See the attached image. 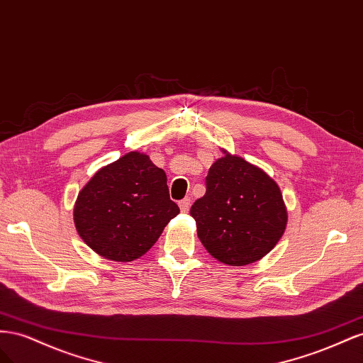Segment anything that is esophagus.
Listing matches in <instances>:
<instances>
[{
    "label": "esophagus",
    "instance_id": "34e87169",
    "mask_svg": "<svg viewBox=\"0 0 363 363\" xmlns=\"http://www.w3.org/2000/svg\"><path fill=\"white\" fill-rule=\"evenodd\" d=\"M190 205H191V199L190 198H185L179 202V208L182 213H187L190 210Z\"/></svg>",
    "mask_w": 363,
    "mask_h": 363
}]
</instances>
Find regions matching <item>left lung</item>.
Listing matches in <instances>:
<instances>
[{
	"label": "left lung",
	"instance_id": "left-lung-1",
	"mask_svg": "<svg viewBox=\"0 0 363 363\" xmlns=\"http://www.w3.org/2000/svg\"><path fill=\"white\" fill-rule=\"evenodd\" d=\"M206 174V191L191 205L198 237L217 260L258 262L281 239L287 210L277 182L257 165L223 150Z\"/></svg>",
	"mask_w": 363,
	"mask_h": 363
}]
</instances>
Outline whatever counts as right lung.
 Wrapping results in <instances>:
<instances>
[{
  "instance_id": "1",
  "label": "right lung",
  "mask_w": 363,
  "mask_h": 363,
  "mask_svg": "<svg viewBox=\"0 0 363 363\" xmlns=\"http://www.w3.org/2000/svg\"><path fill=\"white\" fill-rule=\"evenodd\" d=\"M179 214L167 176L149 155L129 152L101 167L80 190L74 225L92 251L113 262H132L157 243Z\"/></svg>"
}]
</instances>
